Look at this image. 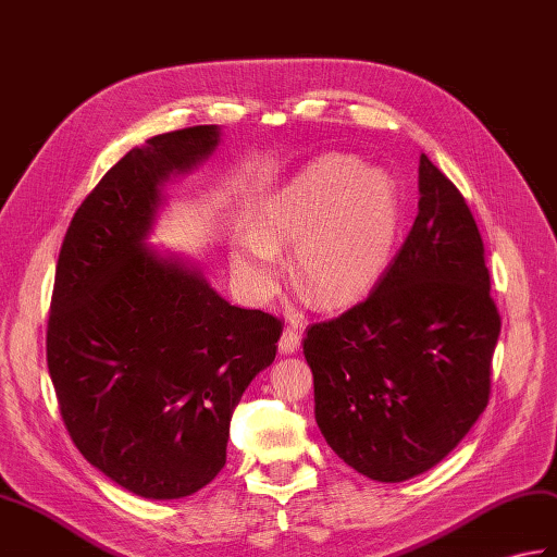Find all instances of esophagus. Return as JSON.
Here are the masks:
<instances>
[{"label": "esophagus", "instance_id": "1", "mask_svg": "<svg viewBox=\"0 0 557 557\" xmlns=\"http://www.w3.org/2000/svg\"><path fill=\"white\" fill-rule=\"evenodd\" d=\"M299 344H301V327H299V322H289V325L284 327L282 337H280V354L289 356V354L296 351V348H299Z\"/></svg>", "mask_w": 557, "mask_h": 557}]
</instances>
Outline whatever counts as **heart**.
<instances>
[{
	"instance_id": "heart-1",
	"label": "heart",
	"mask_w": 557,
	"mask_h": 557,
	"mask_svg": "<svg viewBox=\"0 0 557 557\" xmlns=\"http://www.w3.org/2000/svg\"><path fill=\"white\" fill-rule=\"evenodd\" d=\"M389 173L325 153L304 165L232 244V270L256 299L277 287V251L292 249V280L308 301L337 308L368 294L384 273L398 232Z\"/></svg>"
}]
</instances>
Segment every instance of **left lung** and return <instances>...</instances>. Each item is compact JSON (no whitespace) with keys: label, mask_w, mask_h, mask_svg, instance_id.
<instances>
[{"label":"left lung","mask_w":557,"mask_h":557,"mask_svg":"<svg viewBox=\"0 0 557 557\" xmlns=\"http://www.w3.org/2000/svg\"><path fill=\"white\" fill-rule=\"evenodd\" d=\"M418 187L416 223L377 287L304 339L320 432L374 482L422 474L462 442L488 404L500 334L462 194L424 153Z\"/></svg>","instance_id":"1"}]
</instances>
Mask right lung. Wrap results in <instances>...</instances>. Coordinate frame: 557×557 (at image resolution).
I'll return each instance as SVG.
<instances>
[{
	"label": "right lung",
	"mask_w": 557,
	"mask_h": 557,
	"mask_svg": "<svg viewBox=\"0 0 557 557\" xmlns=\"http://www.w3.org/2000/svg\"><path fill=\"white\" fill-rule=\"evenodd\" d=\"M218 141V125H194L127 151L75 211L57 263L47 366L63 424L89 465L141 498L215 480L232 412L282 334L201 268L147 247L163 183Z\"/></svg>",
	"instance_id": "add662e5"
}]
</instances>
